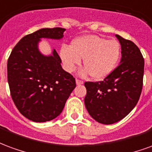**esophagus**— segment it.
Masks as SVG:
<instances>
[{
	"instance_id": "34e87169",
	"label": "esophagus",
	"mask_w": 152,
	"mask_h": 152,
	"mask_svg": "<svg viewBox=\"0 0 152 152\" xmlns=\"http://www.w3.org/2000/svg\"><path fill=\"white\" fill-rule=\"evenodd\" d=\"M76 84H77V85H81V84H83V81L79 80V79H76Z\"/></svg>"
}]
</instances>
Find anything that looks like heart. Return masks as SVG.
Masks as SVG:
<instances>
[{
    "mask_svg": "<svg viewBox=\"0 0 152 152\" xmlns=\"http://www.w3.org/2000/svg\"><path fill=\"white\" fill-rule=\"evenodd\" d=\"M120 56L118 41L95 35L81 36L72 42L70 47L63 46L60 49V57L66 71H74L83 59L86 68L80 74L91 75L96 80L104 79L113 71Z\"/></svg>",
    "mask_w": 152,
    "mask_h": 152,
    "instance_id": "obj_1",
    "label": "heart"
}]
</instances>
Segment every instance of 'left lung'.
Segmentation results:
<instances>
[{"label": "left lung", "mask_w": 152, "mask_h": 152, "mask_svg": "<svg viewBox=\"0 0 152 152\" xmlns=\"http://www.w3.org/2000/svg\"><path fill=\"white\" fill-rule=\"evenodd\" d=\"M121 48L119 65L100 82H86L85 106L96 121L110 125L132 111L142 88L144 59L132 41L116 35Z\"/></svg>", "instance_id": "obj_1"}]
</instances>
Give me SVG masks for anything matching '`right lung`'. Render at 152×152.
Masks as SVG:
<instances>
[{
	"label": "right lung",
	"instance_id": "right-lung-1",
	"mask_svg": "<svg viewBox=\"0 0 152 152\" xmlns=\"http://www.w3.org/2000/svg\"><path fill=\"white\" fill-rule=\"evenodd\" d=\"M65 28H42L21 39L7 63L8 83L18 111L35 122H45L59 116L76 87L75 77L61 67L53 49L49 56L39 50L41 39H61Z\"/></svg>",
	"mask_w": 152,
	"mask_h": 152
}]
</instances>
